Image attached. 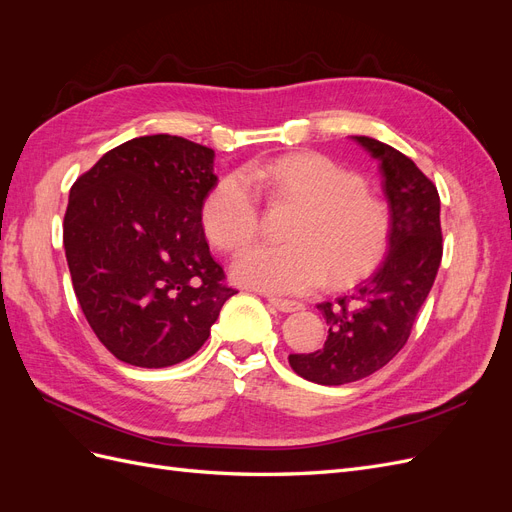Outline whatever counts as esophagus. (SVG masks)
I'll return each mask as SVG.
<instances>
[{"label": "esophagus", "mask_w": 512, "mask_h": 512, "mask_svg": "<svg viewBox=\"0 0 512 512\" xmlns=\"http://www.w3.org/2000/svg\"><path fill=\"white\" fill-rule=\"evenodd\" d=\"M275 309H280V312L284 314H290V312H299V309H303V303L299 301H290V299H280V297H269L267 299Z\"/></svg>", "instance_id": "1"}]
</instances>
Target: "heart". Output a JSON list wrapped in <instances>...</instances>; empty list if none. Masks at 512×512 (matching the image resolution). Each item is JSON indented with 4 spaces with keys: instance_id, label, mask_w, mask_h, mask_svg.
<instances>
[{
    "instance_id": "1",
    "label": "heart",
    "mask_w": 512,
    "mask_h": 512,
    "mask_svg": "<svg viewBox=\"0 0 512 512\" xmlns=\"http://www.w3.org/2000/svg\"><path fill=\"white\" fill-rule=\"evenodd\" d=\"M243 173L224 177L200 207L207 239L220 250H239L260 228L254 183L273 196L301 205L286 245H254L232 262V277L269 294H303L331 280L350 284L378 267L391 239V215L365 190L354 170L322 153H288Z\"/></svg>"
}]
</instances>
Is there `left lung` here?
<instances>
[{
  "mask_svg": "<svg viewBox=\"0 0 512 512\" xmlns=\"http://www.w3.org/2000/svg\"><path fill=\"white\" fill-rule=\"evenodd\" d=\"M352 141L378 160L391 239L384 262L369 280L335 303L318 305L329 324L324 348L288 356L301 378L324 386L367 378L406 346L442 260L436 185L391 145L369 136H352Z\"/></svg>",
  "mask_w": 512,
  "mask_h": 512,
  "instance_id": "8db88e82",
  "label": "left lung"
}]
</instances>
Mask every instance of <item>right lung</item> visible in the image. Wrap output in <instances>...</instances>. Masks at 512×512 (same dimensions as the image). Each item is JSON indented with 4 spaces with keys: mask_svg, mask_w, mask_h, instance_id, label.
Here are the masks:
<instances>
[{
    "mask_svg": "<svg viewBox=\"0 0 512 512\" xmlns=\"http://www.w3.org/2000/svg\"><path fill=\"white\" fill-rule=\"evenodd\" d=\"M213 158L188 138L138 136L72 185L64 247L74 294L123 363L158 369L190 359L237 292L200 222L218 185Z\"/></svg>",
    "mask_w": 512,
    "mask_h": 512,
    "instance_id": "1",
    "label": "right lung"
}]
</instances>
